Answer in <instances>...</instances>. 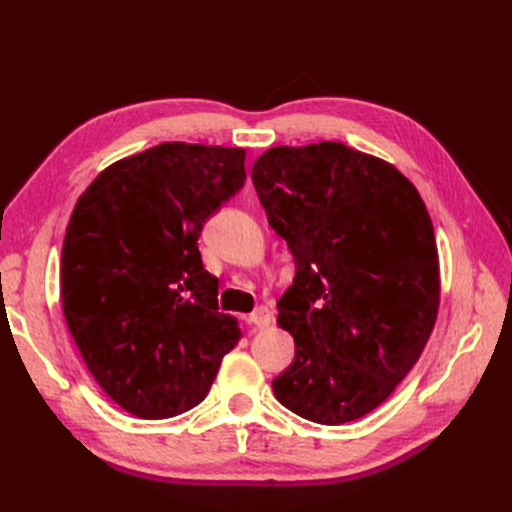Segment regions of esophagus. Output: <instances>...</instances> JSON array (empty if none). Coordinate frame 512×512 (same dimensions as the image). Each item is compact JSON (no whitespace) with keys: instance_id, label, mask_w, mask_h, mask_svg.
I'll use <instances>...</instances> for the list:
<instances>
[{"instance_id":"34e87169","label":"esophagus","mask_w":512,"mask_h":512,"mask_svg":"<svg viewBox=\"0 0 512 512\" xmlns=\"http://www.w3.org/2000/svg\"><path fill=\"white\" fill-rule=\"evenodd\" d=\"M245 320L250 322V324H254V327H258V329H265V327H269V324H271L273 314L269 312L267 307H258L256 312H252Z\"/></svg>"}]
</instances>
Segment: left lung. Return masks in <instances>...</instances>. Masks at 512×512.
Segmentation results:
<instances>
[{
    "label": "left lung",
    "instance_id": "left-lung-1",
    "mask_svg": "<svg viewBox=\"0 0 512 512\" xmlns=\"http://www.w3.org/2000/svg\"><path fill=\"white\" fill-rule=\"evenodd\" d=\"M252 181L297 267L277 301L294 361L273 393L307 421H356L408 376L438 318L427 207L393 164L342 143L271 147Z\"/></svg>",
    "mask_w": 512,
    "mask_h": 512
}]
</instances>
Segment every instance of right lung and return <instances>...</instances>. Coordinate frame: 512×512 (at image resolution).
I'll return each mask as SVG.
<instances>
[{
  "label": "right lung",
  "mask_w": 512,
  "mask_h": 512,
  "mask_svg": "<svg viewBox=\"0 0 512 512\" xmlns=\"http://www.w3.org/2000/svg\"><path fill=\"white\" fill-rule=\"evenodd\" d=\"M245 183V151L162 143L91 181L61 247V307L91 376L123 410L158 421L198 406L237 318L203 267L205 222Z\"/></svg>",
  "instance_id": "1"
}]
</instances>
